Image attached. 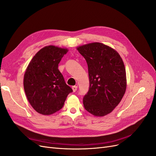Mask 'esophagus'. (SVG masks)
<instances>
[{"label": "esophagus", "mask_w": 156, "mask_h": 156, "mask_svg": "<svg viewBox=\"0 0 156 156\" xmlns=\"http://www.w3.org/2000/svg\"><path fill=\"white\" fill-rule=\"evenodd\" d=\"M72 90H73V91L74 92H76L77 90V86H73V87H72Z\"/></svg>", "instance_id": "34e87169"}]
</instances>
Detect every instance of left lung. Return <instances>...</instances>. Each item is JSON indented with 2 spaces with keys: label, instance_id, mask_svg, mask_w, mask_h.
<instances>
[{
  "label": "left lung",
  "instance_id": "left-lung-1",
  "mask_svg": "<svg viewBox=\"0 0 156 156\" xmlns=\"http://www.w3.org/2000/svg\"><path fill=\"white\" fill-rule=\"evenodd\" d=\"M85 58L90 87L83 98L84 108L96 116L111 112L119 104L126 90V74L120 55L109 46L94 42L79 46Z\"/></svg>",
  "mask_w": 156,
  "mask_h": 156
}]
</instances>
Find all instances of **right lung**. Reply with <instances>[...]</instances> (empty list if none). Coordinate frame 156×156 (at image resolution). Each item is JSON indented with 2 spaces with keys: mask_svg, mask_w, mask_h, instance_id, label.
I'll use <instances>...</instances> for the list:
<instances>
[{
  "mask_svg": "<svg viewBox=\"0 0 156 156\" xmlns=\"http://www.w3.org/2000/svg\"><path fill=\"white\" fill-rule=\"evenodd\" d=\"M67 49L44 47L34 56L26 69L23 85L28 101L40 114L50 115L64 106L72 89L58 69Z\"/></svg>",
  "mask_w": 156,
  "mask_h": 156,
  "instance_id": "add662e5",
  "label": "right lung"
}]
</instances>
